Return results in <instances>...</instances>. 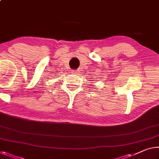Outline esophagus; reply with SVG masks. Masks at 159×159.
Returning <instances> with one entry per match:
<instances>
[{
    "label": "esophagus",
    "instance_id": "obj_1",
    "mask_svg": "<svg viewBox=\"0 0 159 159\" xmlns=\"http://www.w3.org/2000/svg\"><path fill=\"white\" fill-rule=\"evenodd\" d=\"M74 74L75 75H79V74H80V70H74Z\"/></svg>",
    "mask_w": 159,
    "mask_h": 159
}]
</instances>
